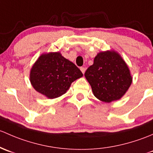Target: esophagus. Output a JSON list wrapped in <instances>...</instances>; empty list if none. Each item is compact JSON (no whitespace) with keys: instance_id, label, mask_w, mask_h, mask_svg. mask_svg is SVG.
I'll list each match as a JSON object with an SVG mask.
<instances>
[{"instance_id":"1","label":"esophagus","mask_w":153,"mask_h":153,"mask_svg":"<svg viewBox=\"0 0 153 153\" xmlns=\"http://www.w3.org/2000/svg\"><path fill=\"white\" fill-rule=\"evenodd\" d=\"M80 70H81L82 73V74H85V68L84 67L80 68Z\"/></svg>"}]
</instances>
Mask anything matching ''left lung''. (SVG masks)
<instances>
[{"label":"left lung","mask_w":153,"mask_h":153,"mask_svg":"<svg viewBox=\"0 0 153 153\" xmlns=\"http://www.w3.org/2000/svg\"><path fill=\"white\" fill-rule=\"evenodd\" d=\"M85 76L94 95L106 103L120 100L133 82L128 65L114 50L97 53L94 64L87 69Z\"/></svg>","instance_id":"obj_1"}]
</instances>
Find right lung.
Returning a JSON list of instances; mask_svg holds the SVG:
<instances>
[{"instance_id":"add662e5","label":"right lung","mask_w":153,"mask_h":153,"mask_svg":"<svg viewBox=\"0 0 153 153\" xmlns=\"http://www.w3.org/2000/svg\"><path fill=\"white\" fill-rule=\"evenodd\" d=\"M83 76L81 71L60 52L43 53L33 64L29 80L36 91L48 99L67 92L71 85Z\"/></svg>"}]
</instances>
